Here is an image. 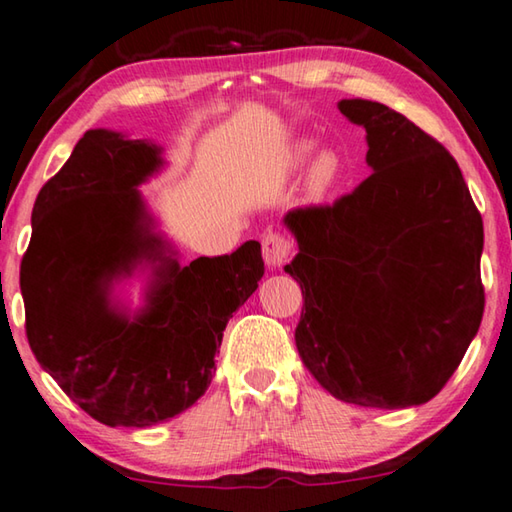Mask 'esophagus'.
<instances>
[{
    "mask_svg": "<svg viewBox=\"0 0 512 512\" xmlns=\"http://www.w3.org/2000/svg\"><path fill=\"white\" fill-rule=\"evenodd\" d=\"M290 251H292V242L283 236V233L270 231L263 236V258L270 270H279V267L286 265L290 258Z\"/></svg>",
    "mask_w": 512,
    "mask_h": 512,
    "instance_id": "1",
    "label": "esophagus"
}]
</instances>
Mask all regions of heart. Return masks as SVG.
I'll use <instances>...</instances> for the list:
<instances>
[{"label": "heart", "mask_w": 512, "mask_h": 512, "mask_svg": "<svg viewBox=\"0 0 512 512\" xmlns=\"http://www.w3.org/2000/svg\"><path fill=\"white\" fill-rule=\"evenodd\" d=\"M315 149V142L313 140H299L295 147H292V154H290V161L292 165H304L308 163V158H311ZM340 174V158L331 149H324L315 156V161L311 165V172H308V186H311L313 192H324L329 190L335 179H338Z\"/></svg>", "instance_id": "obj_1"}]
</instances>
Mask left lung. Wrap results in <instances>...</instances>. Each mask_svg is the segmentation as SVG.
I'll list each match as a JSON object with an SVG mask.
<instances>
[{
    "mask_svg": "<svg viewBox=\"0 0 512 512\" xmlns=\"http://www.w3.org/2000/svg\"><path fill=\"white\" fill-rule=\"evenodd\" d=\"M372 174L333 206L288 211L286 272L304 295L297 351L335 399L408 408L433 399L481 326L483 220L445 147L397 111L342 99Z\"/></svg>",
    "mask_w": 512,
    "mask_h": 512,
    "instance_id": "8db88e82",
    "label": "left lung"
}]
</instances>
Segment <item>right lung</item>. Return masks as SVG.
Returning a JSON list of instances; mask_svg holds the SVG:
<instances>
[{"instance_id": "add662e5", "label": "right lung", "mask_w": 512, "mask_h": 512, "mask_svg": "<svg viewBox=\"0 0 512 512\" xmlns=\"http://www.w3.org/2000/svg\"><path fill=\"white\" fill-rule=\"evenodd\" d=\"M163 149L86 131L38 192L20 267L27 338L43 370L106 426L145 429L183 413L213 379L226 322L265 274L261 242L181 265L138 186ZM148 274L129 312L114 286Z\"/></svg>"}]
</instances>
